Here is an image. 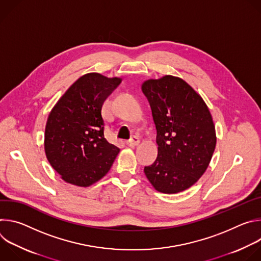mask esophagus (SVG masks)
Returning a JSON list of instances; mask_svg holds the SVG:
<instances>
[{
    "instance_id": "esophagus-1",
    "label": "esophagus",
    "mask_w": 261,
    "mask_h": 261,
    "mask_svg": "<svg viewBox=\"0 0 261 261\" xmlns=\"http://www.w3.org/2000/svg\"><path fill=\"white\" fill-rule=\"evenodd\" d=\"M139 142H140V139H139L137 136H133V137H132L130 140H128L126 143H127V145L130 146V147H134V146L138 145Z\"/></svg>"
}]
</instances>
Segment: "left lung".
Listing matches in <instances>:
<instances>
[{"instance_id":"8db88e82","label":"left lung","mask_w":261,"mask_h":261,"mask_svg":"<svg viewBox=\"0 0 261 261\" xmlns=\"http://www.w3.org/2000/svg\"><path fill=\"white\" fill-rule=\"evenodd\" d=\"M141 90L151 105L158 135L157 159L144 167V174L158 192L187 190L205 172L215 151L211 111L202 97L177 76L144 81Z\"/></svg>"}]
</instances>
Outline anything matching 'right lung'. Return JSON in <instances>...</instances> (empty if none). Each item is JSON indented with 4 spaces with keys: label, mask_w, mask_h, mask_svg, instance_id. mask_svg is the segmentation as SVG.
Instances as JSON below:
<instances>
[{
    "label": "right lung",
    "mask_w": 261,
    "mask_h": 261,
    "mask_svg": "<svg viewBox=\"0 0 261 261\" xmlns=\"http://www.w3.org/2000/svg\"><path fill=\"white\" fill-rule=\"evenodd\" d=\"M121 77L87 73L58 100L47 118L44 151L68 184L90 187L110 169L120 148L104 136L103 104Z\"/></svg>",
    "instance_id": "obj_1"
}]
</instances>
